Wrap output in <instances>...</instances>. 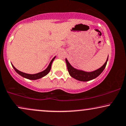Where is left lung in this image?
Here are the masks:
<instances>
[{
    "mask_svg": "<svg viewBox=\"0 0 126 126\" xmlns=\"http://www.w3.org/2000/svg\"><path fill=\"white\" fill-rule=\"evenodd\" d=\"M108 60V56L107 60L104 65H102L101 68L98 69L95 71L92 72H86L82 70H79L76 68H73L72 65L70 64V63L68 62V60L65 59L66 61L67 68H68V72H69L70 76L72 77L74 79L78 80L81 81H87L95 79L102 72L104 69L105 68L106 65H107Z\"/></svg>",
    "mask_w": 126,
    "mask_h": 126,
    "instance_id": "1",
    "label": "left lung"
}]
</instances>
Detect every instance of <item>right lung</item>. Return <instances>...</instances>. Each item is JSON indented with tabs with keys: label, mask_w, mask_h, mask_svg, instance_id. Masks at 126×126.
<instances>
[{
	"label": "right lung",
	"mask_w": 126,
	"mask_h": 126,
	"mask_svg": "<svg viewBox=\"0 0 126 126\" xmlns=\"http://www.w3.org/2000/svg\"><path fill=\"white\" fill-rule=\"evenodd\" d=\"M55 58V57H54V58L52 59V60L50 62V63H49L48 66H47V68L45 70H44L43 71L40 72L36 73V74H28V73H24L22 72H21L18 71V70L16 69L15 67L14 66V65H12L13 68H14V70H15L16 72H17L18 74H19L20 76H22L23 78H25L26 79H30V80H37L39 79H40V78L44 77L46 75H47L48 73H49V72L50 71V69H51V64L53 63V62Z\"/></svg>",
	"instance_id": "right-lung-1"
}]
</instances>
